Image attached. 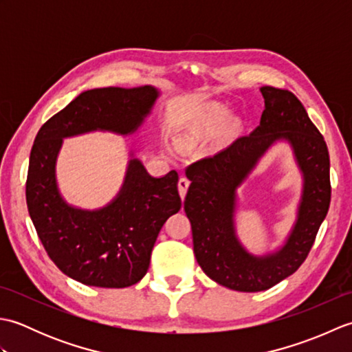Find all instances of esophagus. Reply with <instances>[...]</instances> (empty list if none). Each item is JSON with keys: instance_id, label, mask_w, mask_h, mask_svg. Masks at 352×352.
Segmentation results:
<instances>
[{"instance_id": "esophagus-1", "label": "esophagus", "mask_w": 352, "mask_h": 352, "mask_svg": "<svg viewBox=\"0 0 352 352\" xmlns=\"http://www.w3.org/2000/svg\"><path fill=\"white\" fill-rule=\"evenodd\" d=\"M189 184H190V182H189L186 177H182L180 180H178V192H180V197H182L183 199H184V197H186V192H188Z\"/></svg>"}]
</instances>
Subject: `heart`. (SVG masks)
I'll return each instance as SVG.
<instances>
[{"instance_id": "obj_1", "label": "heart", "mask_w": 352, "mask_h": 352, "mask_svg": "<svg viewBox=\"0 0 352 352\" xmlns=\"http://www.w3.org/2000/svg\"><path fill=\"white\" fill-rule=\"evenodd\" d=\"M228 119V111L218 106V107H213L208 113L203 118V121H201L195 129L190 131V136H201V134H206V133H212L214 130L221 129V126L227 122ZM189 136V138H190Z\"/></svg>"}]
</instances>
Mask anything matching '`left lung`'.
I'll use <instances>...</instances> for the list:
<instances>
[{
    "mask_svg": "<svg viewBox=\"0 0 352 352\" xmlns=\"http://www.w3.org/2000/svg\"><path fill=\"white\" fill-rule=\"evenodd\" d=\"M260 92L265 110L257 129L186 168L190 186L184 212L192 226L198 265L213 281L239 292L271 289L294 274L307 258L331 199L328 148L301 101L272 86L260 87ZM280 138L294 148L303 170V199L287 245L275 254L254 258L234 233L235 190L267 148Z\"/></svg>",
    "mask_w": 352,
    "mask_h": 352,
    "instance_id": "8db88e82",
    "label": "left lung"
}]
</instances>
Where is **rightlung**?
Listing matches in <instances>:
<instances>
[{
    "mask_svg": "<svg viewBox=\"0 0 352 352\" xmlns=\"http://www.w3.org/2000/svg\"><path fill=\"white\" fill-rule=\"evenodd\" d=\"M157 96L151 86L91 89L50 118L34 139L25 183L30 218L54 265L86 286L121 289L144 278L159 231L182 208L178 174L154 178L131 159L119 195L101 210H80L57 189L62 139L94 130L130 134Z\"/></svg>",
    "mask_w": 352,
    "mask_h": 352,
    "instance_id": "right-lung-1",
    "label": "right lung"
}]
</instances>
